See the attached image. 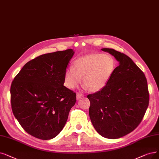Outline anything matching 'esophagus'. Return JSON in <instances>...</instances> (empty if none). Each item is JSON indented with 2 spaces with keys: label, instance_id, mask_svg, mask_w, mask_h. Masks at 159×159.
Listing matches in <instances>:
<instances>
[{
  "label": "esophagus",
  "instance_id": "1",
  "mask_svg": "<svg viewBox=\"0 0 159 159\" xmlns=\"http://www.w3.org/2000/svg\"><path fill=\"white\" fill-rule=\"evenodd\" d=\"M84 95L80 93H78L77 94H76V98H77V100H79L80 98H81V97H83Z\"/></svg>",
  "mask_w": 159,
  "mask_h": 159
}]
</instances>
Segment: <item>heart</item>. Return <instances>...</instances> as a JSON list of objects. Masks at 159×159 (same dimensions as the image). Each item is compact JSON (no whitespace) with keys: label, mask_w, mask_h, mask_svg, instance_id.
Returning a JSON list of instances; mask_svg holds the SVG:
<instances>
[{"label":"heart","mask_w":159,"mask_h":159,"mask_svg":"<svg viewBox=\"0 0 159 159\" xmlns=\"http://www.w3.org/2000/svg\"><path fill=\"white\" fill-rule=\"evenodd\" d=\"M116 68V61L110 55L91 54L74 61L72 68L65 74V85L74 89L81 81L84 87L92 92H98L106 85Z\"/></svg>","instance_id":"b5f03b06"}]
</instances>
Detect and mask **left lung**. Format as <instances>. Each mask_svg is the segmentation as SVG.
Here are the masks:
<instances>
[{
    "label": "left lung",
    "instance_id": "left-lung-1",
    "mask_svg": "<svg viewBox=\"0 0 159 159\" xmlns=\"http://www.w3.org/2000/svg\"><path fill=\"white\" fill-rule=\"evenodd\" d=\"M101 49L113 55L119 66L102 89L87 95L89 113L100 135L117 139L129 134L141 123L149 105L148 82L129 57L113 49Z\"/></svg>",
    "mask_w": 159,
    "mask_h": 159
}]
</instances>
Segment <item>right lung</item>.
Wrapping results in <instances>:
<instances>
[{
	"mask_svg": "<svg viewBox=\"0 0 159 159\" xmlns=\"http://www.w3.org/2000/svg\"><path fill=\"white\" fill-rule=\"evenodd\" d=\"M72 49L42 55L27 62L12 81L11 110L28 134L48 140L64 127L76 94L65 84Z\"/></svg>",
	"mask_w": 159,
	"mask_h": 159,
	"instance_id": "add662e5",
	"label": "right lung"
}]
</instances>
